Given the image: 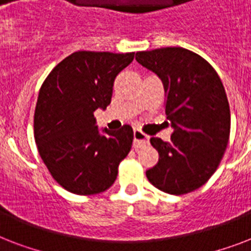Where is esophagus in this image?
I'll return each instance as SVG.
<instances>
[{
  "mask_svg": "<svg viewBox=\"0 0 251 251\" xmlns=\"http://www.w3.org/2000/svg\"><path fill=\"white\" fill-rule=\"evenodd\" d=\"M149 143V135L141 131L139 129L134 130V147L135 149H141L143 146Z\"/></svg>",
  "mask_w": 251,
  "mask_h": 251,
  "instance_id": "1",
  "label": "esophagus"
}]
</instances>
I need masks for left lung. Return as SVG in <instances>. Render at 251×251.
Instances as JSON below:
<instances>
[{"label":"left lung","mask_w":251,"mask_h":251,"mask_svg":"<svg viewBox=\"0 0 251 251\" xmlns=\"http://www.w3.org/2000/svg\"><path fill=\"white\" fill-rule=\"evenodd\" d=\"M135 60L164 84L173 127L169 142L150 139L159 161L146 176L168 194L191 193L216 172L229 141V102L222 79L203 57L179 47L138 52Z\"/></svg>","instance_id":"8db88e82"}]
</instances>
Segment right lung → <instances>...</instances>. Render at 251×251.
I'll use <instances>...</instances> for the list:
<instances>
[{
    "mask_svg": "<svg viewBox=\"0 0 251 251\" xmlns=\"http://www.w3.org/2000/svg\"><path fill=\"white\" fill-rule=\"evenodd\" d=\"M134 54L74 52L41 84L33 116L35 142L49 173L73 194L95 195L109 189L131 150V126L105 129L101 135L94 112L109 105L114 79Z\"/></svg>",
    "mask_w": 251,
    "mask_h": 251,
    "instance_id": "1",
    "label": "right lung"
}]
</instances>
